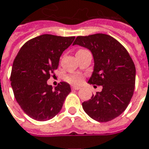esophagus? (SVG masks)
<instances>
[{
	"instance_id": "esophagus-1",
	"label": "esophagus",
	"mask_w": 149,
	"mask_h": 149,
	"mask_svg": "<svg viewBox=\"0 0 149 149\" xmlns=\"http://www.w3.org/2000/svg\"><path fill=\"white\" fill-rule=\"evenodd\" d=\"M79 89H80V87H78V86H72V90H76V91H77Z\"/></svg>"
}]
</instances>
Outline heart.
<instances>
[{
  "instance_id": "1",
  "label": "heart",
  "mask_w": 149,
  "mask_h": 149,
  "mask_svg": "<svg viewBox=\"0 0 149 149\" xmlns=\"http://www.w3.org/2000/svg\"><path fill=\"white\" fill-rule=\"evenodd\" d=\"M66 81L73 85H79L82 82L83 77L81 74H70L66 77Z\"/></svg>"
}]
</instances>
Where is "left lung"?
<instances>
[{
    "mask_svg": "<svg viewBox=\"0 0 149 149\" xmlns=\"http://www.w3.org/2000/svg\"><path fill=\"white\" fill-rule=\"evenodd\" d=\"M73 45L91 51L95 67L88 82L103 86L102 91L83 102L84 111L97 121H112L125 111L134 94V62L125 47L107 34L77 36Z\"/></svg>",
    "mask_w": 149,
    "mask_h": 149,
    "instance_id": "obj_1",
    "label": "left lung"
}]
</instances>
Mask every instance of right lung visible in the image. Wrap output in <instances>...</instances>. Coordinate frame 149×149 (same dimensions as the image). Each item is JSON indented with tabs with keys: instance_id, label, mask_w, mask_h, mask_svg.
<instances>
[{
	"instance_id": "obj_1",
	"label": "right lung",
	"mask_w": 149,
	"mask_h": 149,
	"mask_svg": "<svg viewBox=\"0 0 149 149\" xmlns=\"http://www.w3.org/2000/svg\"><path fill=\"white\" fill-rule=\"evenodd\" d=\"M75 36L44 34L28 40L15 57L10 81L16 101L28 116L36 121L53 118L60 112L71 92L69 84L53 89L47 84L58 66L60 56Z\"/></svg>"
}]
</instances>
